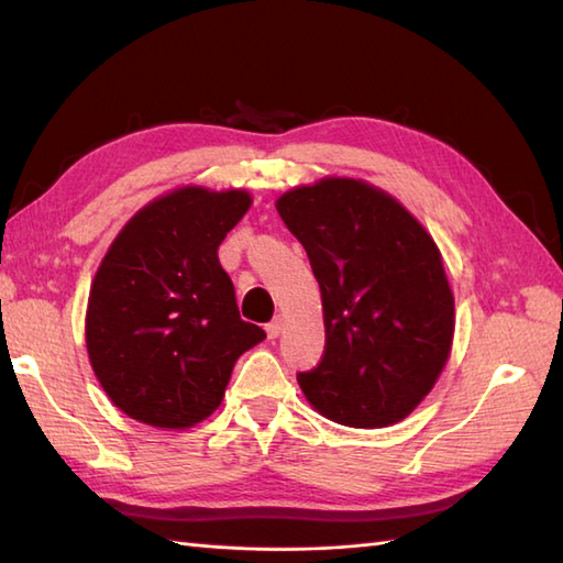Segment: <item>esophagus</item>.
Returning <instances> with one entry per match:
<instances>
[{
  "label": "esophagus",
  "instance_id": "obj_1",
  "mask_svg": "<svg viewBox=\"0 0 563 563\" xmlns=\"http://www.w3.org/2000/svg\"><path fill=\"white\" fill-rule=\"evenodd\" d=\"M266 333H268V339H278L283 333V319L278 317V319H273L271 324H266Z\"/></svg>",
  "mask_w": 563,
  "mask_h": 563
}]
</instances>
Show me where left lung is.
I'll return each mask as SVG.
<instances>
[{
  "label": "left lung",
  "instance_id": "obj_1",
  "mask_svg": "<svg viewBox=\"0 0 563 563\" xmlns=\"http://www.w3.org/2000/svg\"><path fill=\"white\" fill-rule=\"evenodd\" d=\"M312 263L324 307L321 363L297 375L343 426L401 421L448 363L454 300L433 239L404 206L355 178H324L275 202Z\"/></svg>",
  "mask_w": 563,
  "mask_h": 563
}]
</instances>
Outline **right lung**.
<instances>
[{"instance_id": "add662e5", "label": "right lung", "mask_w": 563, "mask_h": 563, "mask_svg": "<svg viewBox=\"0 0 563 563\" xmlns=\"http://www.w3.org/2000/svg\"><path fill=\"white\" fill-rule=\"evenodd\" d=\"M246 190L178 188L115 236L91 283L87 351L111 401L135 421L190 428L218 409L236 357L266 339L239 317L218 258Z\"/></svg>"}]
</instances>
